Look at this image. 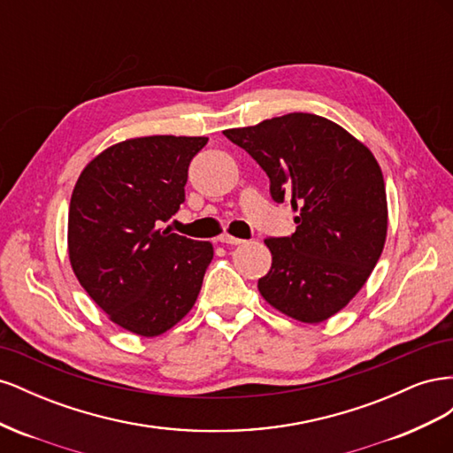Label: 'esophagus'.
<instances>
[{
    "label": "esophagus",
    "mask_w": 453,
    "mask_h": 453,
    "mask_svg": "<svg viewBox=\"0 0 453 453\" xmlns=\"http://www.w3.org/2000/svg\"><path fill=\"white\" fill-rule=\"evenodd\" d=\"M219 242L226 243V245H240V243H243L242 238H234V236H230V234H221V236H219Z\"/></svg>",
    "instance_id": "esophagus-1"
}]
</instances>
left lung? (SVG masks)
Here are the masks:
<instances>
[{
	"instance_id": "1",
	"label": "left lung",
	"mask_w": 453,
	"mask_h": 453,
	"mask_svg": "<svg viewBox=\"0 0 453 453\" xmlns=\"http://www.w3.org/2000/svg\"><path fill=\"white\" fill-rule=\"evenodd\" d=\"M291 202L296 230L268 238L272 268L258 280L270 306L303 323L333 318L361 291L388 236L386 183L370 149L311 113H289L223 132Z\"/></svg>"
}]
</instances>
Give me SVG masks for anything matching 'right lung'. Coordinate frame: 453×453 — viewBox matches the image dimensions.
Returning a JSON list of instances; mask_svg holds the SVG:
<instances>
[{
    "mask_svg": "<svg viewBox=\"0 0 453 453\" xmlns=\"http://www.w3.org/2000/svg\"><path fill=\"white\" fill-rule=\"evenodd\" d=\"M208 138L147 135L92 158L75 183L67 253L79 283L107 318L140 336H158L195 306L210 242L162 223L185 202L188 164Z\"/></svg>",
    "mask_w": 453,
    "mask_h": 453,
    "instance_id": "obj_1",
    "label": "right lung"
}]
</instances>
